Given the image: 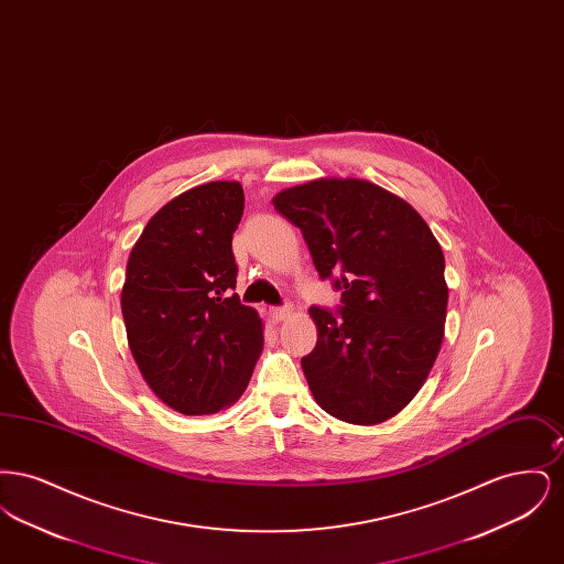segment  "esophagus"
Listing matches in <instances>:
<instances>
[{
  "label": "esophagus",
  "mask_w": 564,
  "mask_h": 564,
  "mask_svg": "<svg viewBox=\"0 0 564 564\" xmlns=\"http://www.w3.org/2000/svg\"><path fill=\"white\" fill-rule=\"evenodd\" d=\"M292 311H294V308H292L290 304H288V306H274V308H270V319L274 323L285 322V319L292 315Z\"/></svg>",
  "instance_id": "esophagus-1"
}]
</instances>
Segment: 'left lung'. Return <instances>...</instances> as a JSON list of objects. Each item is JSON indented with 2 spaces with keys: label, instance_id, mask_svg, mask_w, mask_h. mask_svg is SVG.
<instances>
[{
  "label": "left lung",
  "instance_id": "obj_1",
  "mask_svg": "<svg viewBox=\"0 0 564 564\" xmlns=\"http://www.w3.org/2000/svg\"><path fill=\"white\" fill-rule=\"evenodd\" d=\"M302 230L336 311L311 306L317 345L302 357L315 402L345 423L376 425L419 393L442 347L448 285L427 221L364 180L323 177L272 198Z\"/></svg>",
  "mask_w": 564,
  "mask_h": 564
}]
</instances>
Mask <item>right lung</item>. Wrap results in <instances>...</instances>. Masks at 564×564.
<instances>
[{
	"label": "right lung",
	"mask_w": 564,
	"mask_h": 564,
	"mask_svg": "<svg viewBox=\"0 0 564 564\" xmlns=\"http://www.w3.org/2000/svg\"><path fill=\"white\" fill-rule=\"evenodd\" d=\"M242 207L239 182L196 186L148 221L129 256V349L156 398L188 416L237 402L264 347L262 319L232 294Z\"/></svg>",
	"instance_id": "right-lung-1"
}]
</instances>
